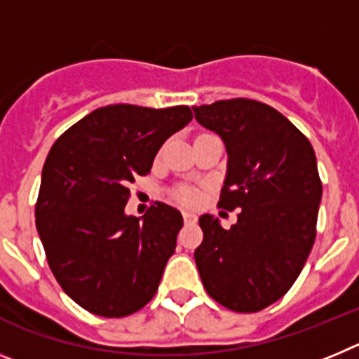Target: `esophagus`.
Instances as JSON below:
<instances>
[{
	"label": "esophagus",
	"mask_w": 359,
	"mask_h": 359,
	"mask_svg": "<svg viewBox=\"0 0 359 359\" xmlns=\"http://www.w3.org/2000/svg\"><path fill=\"white\" fill-rule=\"evenodd\" d=\"M183 219H185L187 224H192L198 221V215H196L194 212H183Z\"/></svg>",
	"instance_id": "34e87169"
}]
</instances>
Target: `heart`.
Returning a JSON list of instances; mask_svg holds the SVG:
<instances>
[{"label": "heart", "mask_w": 359, "mask_h": 359, "mask_svg": "<svg viewBox=\"0 0 359 359\" xmlns=\"http://www.w3.org/2000/svg\"><path fill=\"white\" fill-rule=\"evenodd\" d=\"M172 198L180 205L190 207V205H196L199 201V192L196 189H190V187H180L172 192Z\"/></svg>", "instance_id": "b5f03b06"}]
</instances>
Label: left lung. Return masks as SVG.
Segmentation results:
<instances>
[{
  "label": "left lung",
  "instance_id": "1",
  "mask_svg": "<svg viewBox=\"0 0 359 359\" xmlns=\"http://www.w3.org/2000/svg\"><path fill=\"white\" fill-rule=\"evenodd\" d=\"M192 109L228 152L217 205L239 208L230 230L214 215L199 217L196 266L215 302L255 313L290 291L315 244L322 199L315 151L282 113L252 98Z\"/></svg>",
  "mask_w": 359,
  "mask_h": 359
}]
</instances>
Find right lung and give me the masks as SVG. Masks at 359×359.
Here are the masks:
<instances>
[{"instance_id":"right-lung-1","label":"right lung","mask_w":359,"mask_h":359,"mask_svg":"<svg viewBox=\"0 0 359 359\" xmlns=\"http://www.w3.org/2000/svg\"><path fill=\"white\" fill-rule=\"evenodd\" d=\"M190 120L189 106L113 104L73 123L50 149L36 226L59 286L93 315H133L160 286L182 214L160 201L142 217L123 208L135 177L149 174L163 142Z\"/></svg>"}]
</instances>
